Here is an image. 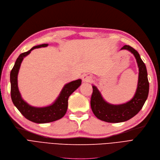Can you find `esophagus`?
<instances>
[{"label": "esophagus", "mask_w": 160, "mask_h": 160, "mask_svg": "<svg viewBox=\"0 0 160 160\" xmlns=\"http://www.w3.org/2000/svg\"><path fill=\"white\" fill-rule=\"evenodd\" d=\"M82 81H83L84 82H89L92 80V78L89 75L85 74V75H84L83 76H82Z\"/></svg>", "instance_id": "esophagus-1"}]
</instances>
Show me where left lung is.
<instances>
[{
  "mask_svg": "<svg viewBox=\"0 0 160 160\" xmlns=\"http://www.w3.org/2000/svg\"><path fill=\"white\" fill-rule=\"evenodd\" d=\"M126 49L134 55L138 67V80L134 97L128 102L113 104L107 102L98 88L92 85L93 92L91 96V107L95 117L102 121L118 123L127 121L140 112L146 101L149 92V82L146 67L140 54L134 48L126 45L120 49Z\"/></svg>",
  "mask_w": 160,
  "mask_h": 160,
  "instance_id": "obj_1",
  "label": "left lung"
}]
</instances>
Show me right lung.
I'll return each mask as SVG.
<instances>
[{
  "instance_id": "obj_1",
  "label": "right lung",
  "mask_w": 160,
  "mask_h": 160,
  "mask_svg": "<svg viewBox=\"0 0 160 160\" xmlns=\"http://www.w3.org/2000/svg\"><path fill=\"white\" fill-rule=\"evenodd\" d=\"M47 46H48V43H43L34 46L29 51L21 53L16 59L10 77L11 98L14 106L26 118L38 124L52 122L63 117L68 110L69 96L81 86L82 81L79 79L66 83L57 98L49 105L41 107H34L25 101L22 97L18 86V75L21 63L24 58L29 55L33 49Z\"/></svg>"
}]
</instances>
